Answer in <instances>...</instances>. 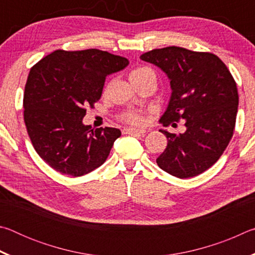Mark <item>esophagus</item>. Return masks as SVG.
I'll use <instances>...</instances> for the list:
<instances>
[{"instance_id": "1", "label": "esophagus", "mask_w": 255, "mask_h": 255, "mask_svg": "<svg viewBox=\"0 0 255 255\" xmlns=\"http://www.w3.org/2000/svg\"><path fill=\"white\" fill-rule=\"evenodd\" d=\"M123 133H129V135H141L144 136L146 130L144 129H135V128H124Z\"/></svg>"}]
</instances>
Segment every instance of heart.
<instances>
[{
	"label": "heart",
	"instance_id": "heart-1",
	"mask_svg": "<svg viewBox=\"0 0 255 255\" xmlns=\"http://www.w3.org/2000/svg\"><path fill=\"white\" fill-rule=\"evenodd\" d=\"M146 71H148V68H146V67L135 68V70H132L130 72V74H129V77L138 76V75L143 74V73H145ZM123 120H124V122L129 123V124H132V125H139V124L143 123L144 119H143V117H141L140 115L135 114V112H128V114L123 116Z\"/></svg>",
	"mask_w": 255,
	"mask_h": 255
}]
</instances>
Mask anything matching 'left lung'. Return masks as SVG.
Here are the masks:
<instances>
[{"label":"left lung","mask_w":255,"mask_h":255,"mask_svg":"<svg viewBox=\"0 0 255 255\" xmlns=\"http://www.w3.org/2000/svg\"><path fill=\"white\" fill-rule=\"evenodd\" d=\"M141 60L161 68L170 79L172 96L161 122L176 127L183 120L185 131L161 130L167 146L157 165L180 179L192 178L218 161L234 132L239 92L223 60L211 53L182 47L153 49Z\"/></svg>","instance_id":"left-lung-1"}]
</instances>
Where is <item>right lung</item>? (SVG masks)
Returning a JSON list of instances; mask_svg holds the SVG:
<instances>
[{
	"instance_id": "add662e5",
	"label": "right lung",
	"mask_w": 255,
	"mask_h": 255,
	"mask_svg": "<svg viewBox=\"0 0 255 255\" xmlns=\"http://www.w3.org/2000/svg\"><path fill=\"white\" fill-rule=\"evenodd\" d=\"M128 59L100 49L55 50L31 67L23 93V118L38 155L62 174L81 176L102 165L117 128L85 126L86 107L100 100L107 75Z\"/></svg>"
}]
</instances>
